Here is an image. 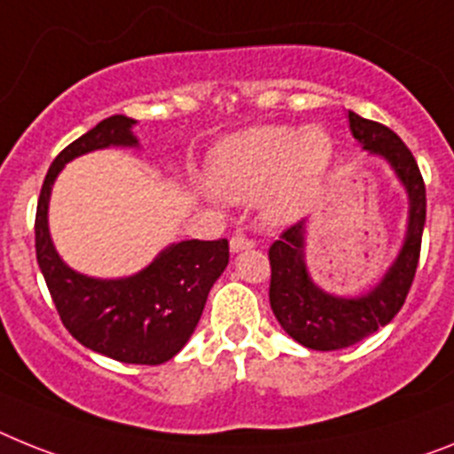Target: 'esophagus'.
Instances as JSON below:
<instances>
[{
	"instance_id": "1",
	"label": "esophagus",
	"mask_w": 454,
	"mask_h": 454,
	"mask_svg": "<svg viewBox=\"0 0 454 454\" xmlns=\"http://www.w3.org/2000/svg\"><path fill=\"white\" fill-rule=\"evenodd\" d=\"M251 247H254V242L247 239L245 235H233V238H231V254H239V251L251 249Z\"/></svg>"
}]
</instances>
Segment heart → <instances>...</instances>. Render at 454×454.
<instances>
[{
    "label": "heart",
    "mask_w": 454,
    "mask_h": 454,
    "mask_svg": "<svg viewBox=\"0 0 454 454\" xmlns=\"http://www.w3.org/2000/svg\"><path fill=\"white\" fill-rule=\"evenodd\" d=\"M333 161L334 138L321 124H258L209 150L205 180L231 203L258 196V212L268 223H291L314 205Z\"/></svg>",
    "instance_id": "b5f03b06"
}]
</instances>
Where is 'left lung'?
I'll list each match as a JSON object with an SVG mask.
<instances>
[{
	"instance_id": "8db88e82",
	"label": "left lung",
	"mask_w": 454,
	"mask_h": 454,
	"mask_svg": "<svg viewBox=\"0 0 454 454\" xmlns=\"http://www.w3.org/2000/svg\"><path fill=\"white\" fill-rule=\"evenodd\" d=\"M348 127L364 152L387 163L406 193V231L395 261L360 295H337L314 281L307 265V226L300 221L270 247V307L286 334L311 350H339L363 341L397 316L420 258L427 198L420 168L397 133L348 110Z\"/></svg>"
}]
</instances>
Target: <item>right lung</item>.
I'll use <instances>...</instances> for the list:
<instances>
[{"label": "right lung", "instance_id": "1", "mask_svg": "<svg viewBox=\"0 0 454 454\" xmlns=\"http://www.w3.org/2000/svg\"><path fill=\"white\" fill-rule=\"evenodd\" d=\"M136 124L127 115H113L59 152L36 207V261L59 318L85 348L117 363L163 364L196 330L209 291L228 265V239L170 242L138 272L101 279L59 256L48 223L52 186L64 166L110 147L138 150Z\"/></svg>", "mask_w": 454, "mask_h": 454}]
</instances>
